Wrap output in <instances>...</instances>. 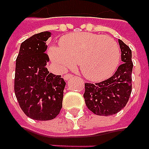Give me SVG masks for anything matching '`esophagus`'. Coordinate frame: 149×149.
<instances>
[{
	"label": "esophagus",
	"instance_id": "obj_1",
	"mask_svg": "<svg viewBox=\"0 0 149 149\" xmlns=\"http://www.w3.org/2000/svg\"><path fill=\"white\" fill-rule=\"evenodd\" d=\"M73 77V75L71 74H65V75L63 76V79L64 80H68V79H71Z\"/></svg>",
	"mask_w": 149,
	"mask_h": 149
}]
</instances>
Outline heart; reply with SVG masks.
I'll list each match as a JSON object with an SVG mask.
<instances>
[{
  "label": "heart",
  "instance_id": "obj_1",
  "mask_svg": "<svg viewBox=\"0 0 149 149\" xmlns=\"http://www.w3.org/2000/svg\"><path fill=\"white\" fill-rule=\"evenodd\" d=\"M60 46H51L49 56L56 67L62 71L78 62L81 73L92 81L110 77L118 67L120 50L110 37L81 32L63 37Z\"/></svg>",
  "mask_w": 149,
  "mask_h": 149
}]
</instances>
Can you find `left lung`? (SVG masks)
<instances>
[{
  "instance_id": "obj_1",
  "label": "left lung",
  "mask_w": 149,
  "mask_h": 149,
  "mask_svg": "<svg viewBox=\"0 0 149 149\" xmlns=\"http://www.w3.org/2000/svg\"><path fill=\"white\" fill-rule=\"evenodd\" d=\"M123 62L111 78L98 83L85 84L83 97L87 108L97 116H108L118 113L126 106L132 91V52L118 40Z\"/></svg>"
}]
</instances>
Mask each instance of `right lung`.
Segmentation results:
<instances>
[{
	"label": "right lung",
	"instance_id": "obj_1",
	"mask_svg": "<svg viewBox=\"0 0 149 149\" xmlns=\"http://www.w3.org/2000/svg\"><path fill=\"white\" fill-rule=\"evenodd\" d=\"M51 33L34 34L22 42L16 58L15 97L25 115L34 120L56 118L62 108L66 82L61 75L49 73L46 41Z\"/></svg>",
	"mask_w": 149,
	"mask_h": 149
}]
</instances>
